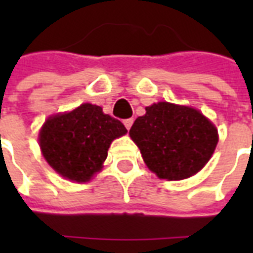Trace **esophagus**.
<instances>
[{
  "label": "esophagus",
  "mask_w": 253,
  "mask_h": 253,
  "mask_svg": "<svg viewBox=\"0 0 253 253\" xmlns=\"http://www.w3.org/2000/svg\"><path fill=\"white\" fill-rule=\"evenodd\" d=\"M123 123H125V126H126L127 130H130L132 126V123H134V119H131V118H130V119H125V121H123Z\"/></svg>",
  "instance_id": "obj_1"
}]
</instances>
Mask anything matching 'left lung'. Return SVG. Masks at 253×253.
<instances>
[{"mask_svg":"<svg viewBox=\"0 0 253 253\" xmlns=\"http://www.w3.org/2000/svg\"><path fill=\"white\" fill-rule=\"evenodd\" d=\"M130 137L145 164L160 179L181 180L195 175L217 146V128L199 111L165 101L146 107Z\"/></svg>","mask_w":253,"mask_h":253,"instance_id":"obj_1","label":"left lung"}]
</instances>
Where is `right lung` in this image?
Here are the masks:
<instances>
[{"instance_id": "1", "label": "right lung", "mask_w": 253, "mask_h": 253, "mask_svg": "<svg viewBox=\"0 0 253 253\" xmlns=\"http://www.w3.org/2000/svg\"><path fill=\"white\" fill-rule=\"evenodd\" d=\"M126 132L121 121L104 114L99 105L86 103L48 118L39 134V145L59 175L86 181L101 169L111 142Z\"/></svg>"}]
</instances>
